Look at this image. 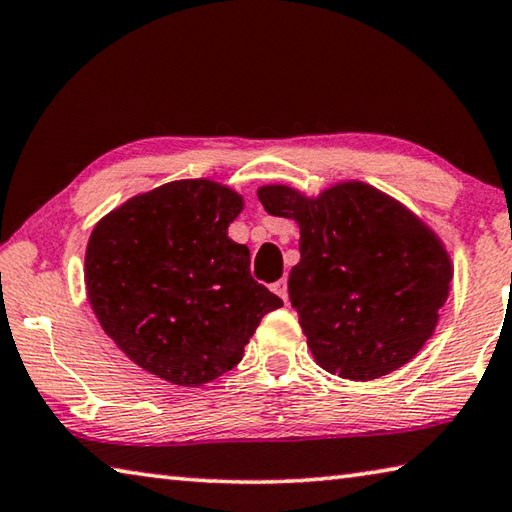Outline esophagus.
Wrapping results in <instances>:
<instances>
[{"instance_id":"34e87169","label":"esophagus","mask_w":512,"mask_h":512,"mask_svg":"<svg viewBox=\"0 0 512 512\" xmlns=\"http://www.w3.org/2000/svg\"><path fill=\"white\" fill-rule=\"evenodd\" d=\"M273 291H275V295H280L284 302L288 300V284H286V280L275 282V284H273Z\"/></svg>"}]
</instances>
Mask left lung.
Listing matches in <instances>:
<instances>
[{"label":"left lung","instance_id":"left-lung-1","mask_svg":"<svg viewBox=\"0 0 512 512\" xmlns=\"http://www.w3.org/2000/svg\"><path fill=\"white\" fill-rule=\"evenodd\" d=\"M257 197L268 215L300 226L288 297L313 360L362 383L407 365L434 336L450 293L452 259L441 237L362 181L318 197L273 183Z\"/></svg>","mask_w":512,"mask_h":512}]
</instances>
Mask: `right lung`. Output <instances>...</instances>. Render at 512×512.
Masks as SVG:
<instances>
[{"mask_svg": "<svg viewBox=\"0 0 512 512\" xmlns=\"http://www.w3.org/2000/svg\"><path fill=\"white\" fill-rule=\"evenodd\" d=\"M244 197L210 179L136 194L102 217L85 286L102 331L138 367L199 387L244 358L282 300L250 277V250L228 237Z\"/></svg>", "mask_w": 512, "mask_h": 512, "instance_id": "right-lung-1", "label": "right lung"}]
</instances>
